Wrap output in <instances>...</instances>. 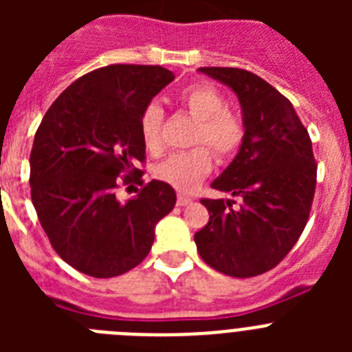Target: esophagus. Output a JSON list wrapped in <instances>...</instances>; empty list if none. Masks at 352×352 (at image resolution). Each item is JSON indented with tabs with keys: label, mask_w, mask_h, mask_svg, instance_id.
I'll list each match as a JSON object with an SVG mask.
<instances>
[{
	"label": "esophagus",
	"mask_w": 352,
	"mask_h": 352,
	"mask_svg": "<svg viewBox=\"0 0 352 352\" xmlns=\"http://www.w3.org/2000/svg\"><path fill=\"white\" fill-rule=\"evenodd\" d=\"M178 206H186V204H190L192 203V197L190 195H185V194H178Z\"/></svg>",
	"instance_id": "34e87169"
}]
</instances>
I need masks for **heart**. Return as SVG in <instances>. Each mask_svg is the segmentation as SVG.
Here are the masks:
<instances>
[{"label":"heart","mask_w":352,"mask_h":352,"mask_svg":"<svg viewBox=\"0 0 352 352\" xmlns=\"http://www.w3.org/2000/svg\"><path fill=\"white\" fill-rule=\"evenodd\" d=\"M178 102L186 113L197 120L192 144L186 151L173 153L153 169L155 178L178 190H190L213 167L214 149L217 158L231 160L238 155L247 139V121L238 111L227 107L223 93L210 82H194L179 91ZM164 111L158 104H148L139 118L142 142L151 153L162 149Z\"/></svg>","instance_id":"1"}]
</instances>
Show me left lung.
Segmentation results:
<instances>
[{
	"instance_id": "1",
	"label": "left lung",
	"mask_w": 352,
	"mask_h": 352,
	"mask_svg": "<svg viewBox=\"0 0 352 352\" xmlns=\"http://www.w3.org/2000/svg\"><path fill=\"white\" fill-rule=\"evenodd\" d=\"M201 72L234 89L247 139L232 164L211 183L236 201L201 199L210 220L194 239L199 256L223 275L248 278L275 268L303 232L317 182L312 141L289 98L243 68Z\"/></svg>"
}]
</instances>
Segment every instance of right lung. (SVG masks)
<instances>
[{
  "label": "right lung",
  "mask_w": 352,
  "mask_h": 352,
  "mask_svg": "<svg viewBox=\"0 0 352 352\" xmlns=\"http://www.w3.org/2000/svg\"><path fill=\"white\" fill-rule=\"evenodd\" d=\"M174 79L160 65H109L84 74L54 100L30 155L31 201L56 254L95 278L123 275L144 261L155 226L176 192L144 183L142 109ZM135 182V198L116 190Z\"/></svg>",
  "instance_id": "1"
}]
</instances>
